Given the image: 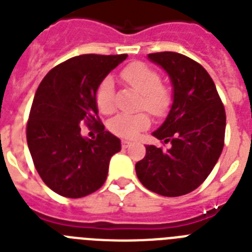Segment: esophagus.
<instances>
[{"label":"esophagus","instance_id":"esophagus-1","mask_svg":"<svg viewBox=\"0 0 252 252\" xmlns=\"http://www.w3.org/2000/svg\"><path fill=\"white\" fill-rule=\"evenodd\" d=\"M130 144H132V142L128 141V139H123V141H122V147L123 148H128Z\"/></svg>","mask_w":252,"mask_h":252}]
</instances>
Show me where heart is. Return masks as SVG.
Here are the masks:
<instances>
[{"label": "heart", "mask_w": 252, "mask_h": 252, "mask_svg": "<svg viewBox=\"0 0 252 252\" xmlns=\"http://www.w3.org/2000/svg\"><path fill=\"white\" fill-rule=\"evenodd\" d=\"M122 78L129 86L142 95V108L155 115H161L168 106V95L161 87V77L155 69L143 63H133L123 69ZM96 104L101 113L110 114L115 108L114 102V82L110 77L101 81L96 91ZM151 124L147 114H119L109 122V129L115 135L124 138H134L141 130Z\"/></svg>", "instance_id": "b5f03b06"}]
</instances>
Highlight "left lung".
<instances>
[{"label": "left lung", "mask_w": 252, "mask_h": 252, "mask_svg": "<svg viewBox=\"0 0 252 252\" xmlns=\"http://www.w3.org/2000/svg\"><path fill=\"white\" fill-rule=\"evenodd\" d=\"M147 57L171 82V108L152 133L159 141L171 142V147L163 151L146 146V156L135 163V172L151 191L163 196L185 195L208 178L220 158L226 113L213 80L195 61L175 52Z\"/></svg>", "instance_id": "obj_1"}]
</instances>
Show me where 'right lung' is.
Instances as JSON below:
<instances>
[{"mask_svg": "<svg viewBox=\"0 0 252 252\" xmlns=\"http://www.w3.org/2000/svg\"><path fill=\"white\" fill-rule=\"evenodd\" d=\"M126 54L73 57L50 69L30 110L26 139L35 168L48 188L65 198H82L106 180L120 139L100 124L97 87ZM99 126L96 140L80 134L81 124Z\"/></svg>", "mask_w": 252, "mask_h": 252, "instance_id": "1", "label": "right lung"}]
</instances>
